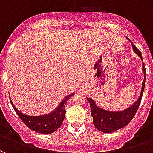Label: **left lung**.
<instances>
[{
	"instance_id": "8db88e82",
	"label": "left lung",
	"mask_w": 153,
	"mask_h": 153,
	"mask_svg": "<svg viewBox=\"0 0 153 153\" xmlns=\"http://www.w3.org/2000/svg\"><path fill=\"white\" fill-rule=\"evenodd\" d=\"M132 47H133V49L135 53L137 54L143 60L141 51L138 50L133 43H132ZM143 73L144 74V79L142 83L140 96L138 97V100L131 106H129L128 108L122 111H110L102 109L97 106V104L93 99L87 97V99L89 102L90 104L91 115L93 119V125L99 131L103 132V133H111V132L118 130L120 128H124L131 121V120L134 118V116L138 111V106L140 105L143 90H144L145 79H146L147 74H146V70H145L143 62Z\"/></svg>"
}]
</instances>
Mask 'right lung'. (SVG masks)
<instances>
[{"instance_id": "1", "label": "right lung", "mask_w": 153, "mask_h": 153, "mask_svg": "<svg viewBox=\"0 0 153 153\" xmlns=\"http://www.w3.org/2000/svg\"><path fill=\"white\" fill-rule=\"evenodd\" d=\"M74 94V93H71L70 95L65 97L61 101L58 107L52 112L47 114V115H38V116H30V115H25L18 111V109L13 104L11 100H10V102H11L12 106L14 107L15 112L19 115V117L21 119L22 121L30 129L38 133H41V134H51L58 129L60 127V125H62V122L65 115V106L67 101L70 99V97L73 96Z\"/></svg>"}]
</instances>
